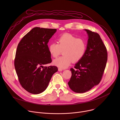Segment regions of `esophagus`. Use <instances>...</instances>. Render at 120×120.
<instances>
[{"label": "esophagus", "mask_w": 120, "mask_h": 120, "mask_svg": "<svg viewBox=\"0 0 120 120\" xmlns=\"http://www.w3.org/2000/svg\"><path fill=\"white\" fill-rule=\"evenodd\" d=\"M63 69H62V68H58V71H59V72H61V71H63Z\"/></svg>", "instance_id": "esophagus-1"}]
</instances>
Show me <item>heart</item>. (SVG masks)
Listing matches in <instances>:
<instances>
[{"instance_id":"1","label":"heart","mask_w":120,"mask_h":120,"mask_svg":"<svg viewBox=\"0 0 120 120\" xmlns=\"http://www.w3.org/2000/svg\"><path fill=\"white\" fill-rule=\"evenodd\" d=\"M86 49V41L69 33L64 34L57 39V43H51L48 47L50 54L54 58L57 57L64 51V56L54 61L55 65L62 68H66L72 62L80 61L84 56Z\"/></svg>"}]
</instances>
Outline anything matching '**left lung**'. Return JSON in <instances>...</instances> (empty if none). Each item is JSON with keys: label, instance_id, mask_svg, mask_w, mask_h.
Masks as SVG:
<instances>
[{"label": "left lung", "instance_id": "obj_1", "mask_svg": "<svg viewBox=\"0 0 120 120\" xmlns=\"http://www.w3.org/2000/svg\"><path fill=\"white\" fill-rule=\"evenodd\" d=\"M88 39L83 57L71 68L72 76L68 82L70 89L83 93L98 84L103 75L107 61L106 48L97 33L88 29Z\"/></svg>", "mask_w": 120, "mask_h": 120}]
</instances>
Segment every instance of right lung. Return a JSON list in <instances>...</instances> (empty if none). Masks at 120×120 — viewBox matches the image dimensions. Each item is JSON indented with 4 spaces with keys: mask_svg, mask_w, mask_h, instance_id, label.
I'll return each instance as SVG.
<instances>
[{
    "mask_svg": "<svg viewBox=\"0 0 120 120\" xmlns=\"http://www.w3.org/2000/svg\"><path fill=\"white\" fill-rule=\"evenodd\" d=\"M56 29L33 28L22 38L17 47L14 65L23 88L32 94H39L47 87L56 66H44L52 62L47 44Z\"/></svg>",
    "mask_w": 120,
    "mask_h": 120,
    "instance_id": "right-lung-1",
    "label": "right lung"
}]
</instances>
